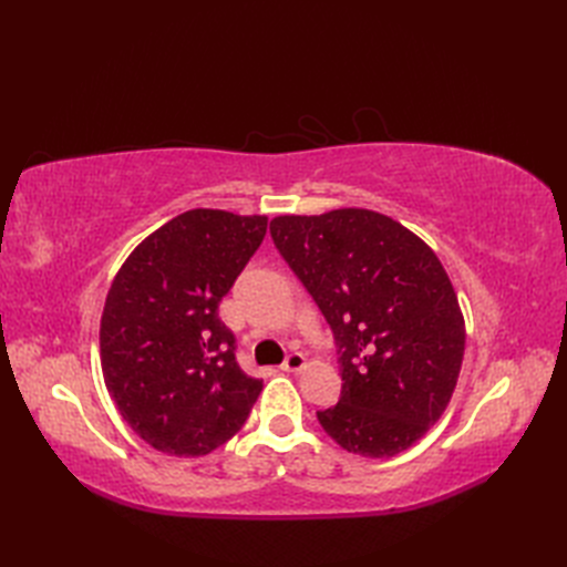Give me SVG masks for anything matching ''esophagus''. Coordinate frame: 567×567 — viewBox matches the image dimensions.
I'll use <instances>...</instances> for the list:
<instances>
[{
	"label": "esophagus",
	"instance_id": "34e87169",
	"mask_svg": "<svg viewBox=\"0 0 567 567\" xmlns=\"http://www.w3.org/2000/svg\"><path fill=\"white\" fill-rule=\"evenodd\" d=\"M305 357L300 354V352H293V354H288L286 357V362L281 364V369L284 371H290V373H298V371H302L305 369Z\"/></svg>",
	"mask_w": 567,
	"mask_h": 567
}]
</instances>
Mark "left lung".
<instances>
[{
	"label": "left lung",
	"mask_w": 567,
	"mask_h": 567,
	"mask_svg": "<svg viewBox=\"0 0 567 567\" xmlns=\"http://www.w3.org/2000/svg\"><path fill=\"white\" fill-rule=\"evenodd\" d=\"M274 246L329 321L342 375L321 427L359 456H394L447 409L466 350L456 290L437 255L388 215H281Z\"/></svg>",
	"instance_id": "obj_1"
}]
</instances>
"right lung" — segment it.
<instances>
[{
  "label": "right lung",
  "mask_w": 567,
  "mask_h": 567,
  "mask_svg": "<svg viewBox=\"0 0 567 567\" xmlns=\"http://www.w3.org/2000/svg\"><path fill=\"white\" fill-rule=\"evenodd\" d=\"M267 234V215L196 208L136 246L101 315V371L132 431L169 456L231 440L262 392L217 307Z\"/></svg>",
  "instance_id": "obj_1"
}]
</instances>
